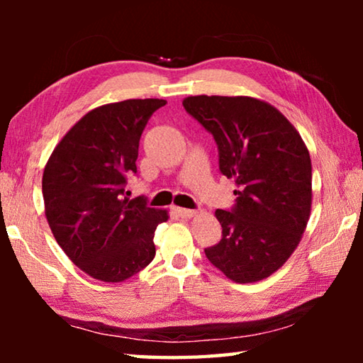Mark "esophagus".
Instances as JSON below:
<instances>
[{
    "label": "esophagus",
    "instance_id": "obj_1",
    "mask_svg": "<svg viewBox=\"0 0 363 363\" xmlns=\"http://www.w3.org/2000/svg\"><path fill=\"white\" fill-rule=\"evenodd\" d=\"M174 211H176L177 216H181V218H194V216H196L195 210H187V208H174Z\"/></svg>",
    "mask_w": 363,
    "mask_h": 363
}]
</instances>
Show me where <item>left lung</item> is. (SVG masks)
Instances as JSON below:
<instances>
[{
  "label": "left lung",
  "instance_id": "left-lung-1",
  "mask_svg": "<svg viewBox=\"0 0 363 363\" xmlns=\"http://www.w3.org/2000/svg\"><path fill=\"white\" fill-rule=\"evenodd\" d=\"M184 108L213 134L219 169L235 181L237 203L216 210L220 242L205 250L237 284L267 279L303 238L312 205L309 150L285 115L250 96H189Z\"/></svg>",
  "mask_w": 363,
  "mask_h": 363
}]
</instances>
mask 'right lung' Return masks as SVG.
I'll list each match as a JSON object with an SVG mask.
<instances>
[{
  "label": "right lung",
  "instance_id": "add662e5",
  "mask_svg": "<svg viewBox=\"0 0 363 363\" xmlns=\"http://www.w3.org/2000/svg\"><path fill=\"white\" fill-rule=\"evenodd\" d=\"M163 99H128L93 108L73 125L43 173L48 224L59 247L84 274L118 284L155 257L153 235L167 210L126 196L138 173L139 140Z\"/></svg>",
  "mask_w": 363,
  "mask_h": 363
}]
</instances>
